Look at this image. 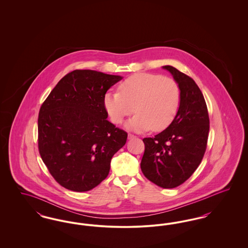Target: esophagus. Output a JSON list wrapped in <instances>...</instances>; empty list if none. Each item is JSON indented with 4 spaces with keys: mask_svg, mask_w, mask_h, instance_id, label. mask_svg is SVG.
I'll list each match as a JSON object with an SVG mask.
<instances>
[{
    "mask_svg": "<svg viewBox=\"0 0 248 248\" xmlns=\"http://www.w3.org/2000/svg\"><path fill=\"white\" fill-rule=\"evenodd\" d=\"M136 138H137L136 136H134L132 134H128V140H133V139H136Z\"/></svg>",
    "mask_w": 248,
    "mask_h": 248,
    "instance_id": "1",
    "label": "esophagus"
}]
</instances>
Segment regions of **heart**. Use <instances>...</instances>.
Listing matches in <instances>:
<instances>
[{
  "label": "heart",
  "mask_w": 248,
  "mask_h": 248,
  "mask_svg": "<svg viewBox=\"0 0 248 248\" xmlns=\"http://www.w3.org/2000/svg\"><path fill=\"white\" fill-rule=\"evenodd\" d=\"M119 92H107L103 104L112 123L122 124L135 111L127 128L142 132L167 128L177 116L181 92L177 82L162 75L140 72L119 84Z\"/></svg>",
  "instance_id": "1"
}]
</instances>
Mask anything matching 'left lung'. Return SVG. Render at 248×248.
Returning <instances> with one entry per match:
<instances>
[{
    "label": "left lung",
    "instance_id": "8db88e82",
    "mask_svg": "<svg viewBox=\"0 0 248 248\" xmlns=\"http://www.w3.org/2000/svg\"><path fill=\"white\" fill-rule=\"evenodd\" d=\"M177 82L181 100L172 124L143 140L145 152L140 167L149 180L164 189L184 183L202 162L209 133V116L200 88L188 75L172 66H164Z\"/></svg>",
    "mask_w": 248,
    "mask_h": 248
}]
</instances>
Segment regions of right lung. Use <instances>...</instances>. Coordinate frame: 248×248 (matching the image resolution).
<instances>
[{
    "label": "right lung",
    "instance_id": "add662e5",
    "mask_svg": "<svg viewBox=\"0 0 248 248\" xmlns=\"http://www.w3.org/2000/svg\"><path fill=\"white\" fill-rule=\"evenodd\" d=\"M122 79L92 70L71 71L41 107L39 153L62 187L87 191L108 175L111 158L124 146L127 133L107 120L103 98Z\"/></svg>",
    "mask_w": 248,
    "mask_h": 248
}]
</instances>
